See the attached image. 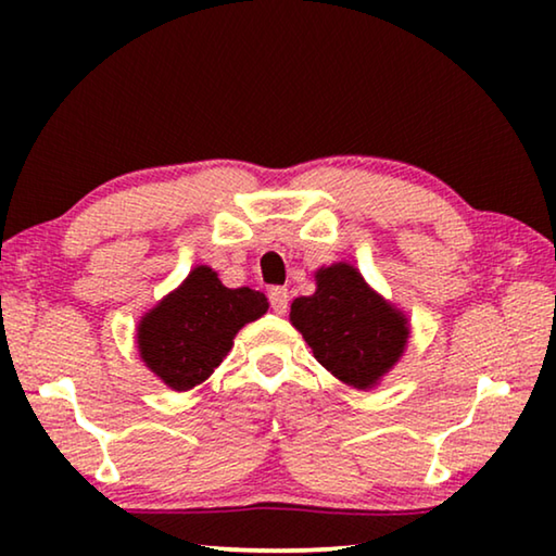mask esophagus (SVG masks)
I'll return each mask as SVG.
<instances>
[{
  "mask_svg": "<svg viewBox=\"0 0 556 556\" xmlns=\"http://www.w3.org/2000/svg\"><path fill=\"white\" fill-rule=\"evenodd\" d=\"M269 306L275 314H287L289 308V291L285 287H271L269 289Z\"/></svg>",
  "mask_w": 556,
  "mask_h": 556,
  "instance_id": "34e87169",
  "label": "esophagus"
}]
</instances>
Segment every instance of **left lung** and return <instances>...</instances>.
I'll use <instances>...</instances> for the list:
<instances>
[{"mask_svg":"<svg viewBox=\"0 0 556 556\" xmlns=\"http://www.w3.org/2000/svg\"><path fill=\"white\" fill-rule=\"evenodd\" d=\"M316 287L294 299L291 324L328 372L351 388H372L407 345V318L343 262L318 269Z\"/></svg>","mask_w":556,"mask_h":556,"instance_id":"left-lung-1","label":"left lung"}]
</instances>
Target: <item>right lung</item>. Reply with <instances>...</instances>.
I'll use <instances>...</instances> for the list:
<instances>
[{
  "label": "right lung",
  "instance_id": "obj_1",
  "mask_svg": "<svg viewBox=\"0 0 556 556\" xmlns=\"http://www.w3.org/2000/svg\"><path fill=\"white\" fill-rule=\"evenodd\" d=\"M267 306L262 291L228 289L211 267H195L174 294L142 318L139 353L168 388L191 390L223 363L235 333Z\"/></svg>",
  "mask_w": 556,
  "mask_h": 556
}]
</instances>
